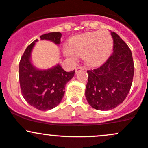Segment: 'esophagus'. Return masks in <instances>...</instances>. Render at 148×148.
<instances>
[{"instance_id":"esophagus-1","label":"esophagus","mask_w":148,"mask_h":148,"mask_svg":"<svg viewBox=\"0 0 148 148\" xmlns=\"http://www.w3.org/2000/svg\"><path fill=\"white\" fill-rule=\"evenodd\" d=\"M83 67H80V66H79V67H77L76 68V69H75V73L76 74H78V73H79V72H81V71H82L83 70Z\"/></svg>"}]
</instances>
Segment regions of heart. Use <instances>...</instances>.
I'll use <instances>...</instances> for the list:
<instances>
[{
	"label": "heart",
	"instance_id": "heart-1",
	"mask_svg": "<svg viewBox=\"0 0 148 148\" xmlns=\"http://www.w3.org/2000/svg\"><path fill=\"white\" fill-rule=\"evenodd\" d=\"M113 39L106 30H98L72 37L64 53L71 60H76V54L82 56L87 65L95 67L103 63L111 53Z\"/></svg>",
	"mask_w": 148,
	"mask_h": 148
}]
</instances>
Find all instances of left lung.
Returning <instances> with one entry per match:
<instances>
[{
    "label": "left lung",
    "instance_id": "obj_1",
    "mask_svg": "<svg viewBox=\"0 0 148 148\" xmlns=\"http://www.w3.org/2000/svg\"><path fill=\"white\" fill-rule=\"evenodd\" d=\"M113 52L104 64L88 70L86 97L92 108L108 111L122 103L130 92L134 74L132 51L114 32Z\"/></svg>",
    "mask_w": 148,
    "mask_h": 148
}]
</instances>
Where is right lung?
<instances>
[{"instance_id": "add662e5", "label": "right lung", "mask_w": 148, "mask_h": 148, "mask_svg": "<svg viewBox=\"0 0 148 148\" xmlns=\"http://www.w3.org/2000/svg\"><path fill=\"white\" fill-rule=\"evenodd\" d=\"M62 34L53 32L40 36L41 40L60 44ZM35 40L27 47L19 62V83L22 95L32 106L40 111L55 108L63 97L65 86L74 77L75 70L66 72L59 64L50 69H40L32 63L31 53Z\"/></svg>"}]
</instances>
